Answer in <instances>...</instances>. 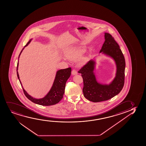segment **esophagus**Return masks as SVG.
<instances>
[{"label":"esophagus","instance_id":"obj_1","mask_svg":"<svg viewBox=\"0 0 146 146\" xmlns=\"http://www.w3.org/2000/svg\"><path fill=\"white\" fill-rule=\"evenodd\" d=\"M72 75H76L77 74H78V72H77V71L76 70H72Z\"/></svg>","mask_w":146,"mask_h":146}]
</instances>
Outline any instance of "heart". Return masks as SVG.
Here are the masks:
<instances>
[{
    "label": "heart",
    "mask_w": 146,
    "mask_h": 146,
    "mask_svg": "<svg viewBox=\"0 0 146 146\" xmlns=\"http://www.w3.org/2000/svg\"><path fill=\"white\" fill-rule=\"evenodd\" d=\"M85 49L83 47L71 48L66 52V56L68 59L72 60H76L81 57V55L84 52ZM85 62V60L83 61Z\"/></svg>",
    "instance_id": "1"
}]
</instances>
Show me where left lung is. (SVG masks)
Here are the masks:
<instances>
[{"label": "left lung", "mask_w": 146, "mask_h": 146, "mask_svg": "<svg viewBox=\"0 0 146 146\" xmlns=\"http://www.w3.org/2000/svg\"><path fill=\"white\" fill-rule=\"evenodd\" d=\"M105 40L100 53L110 56L114 59L116 65V76L109 85L98 83L94 74L95 62L90 60L79 71L83 80V95L93 102L109 100L120 92L123 87L125 78V61L123 54L115 38L110 33H105Z\"/></svg>", "instance_id": "obj_1"}]
</instances>
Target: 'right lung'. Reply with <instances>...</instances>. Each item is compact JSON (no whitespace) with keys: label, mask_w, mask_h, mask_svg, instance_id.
Listing matches in <instances>:
<instances>
[{"label":"right lung","mask_w":146,"mask_h":146,"mask_svg":"<svg viewBox=\"0 0 146 146\" xmlns=\"http://www.w3.org/2000/svg\"><path fill=\"white\" fill-rule=\"evenodd\" d=\"M31 39L27 43V44L23 48L22 50L21 51L20 55L19 56V58L25 47L28 46V45L31 42ZM18 68V62L17 64V76L20 81L21 85L22 86V83L21 82L19 78L18 72L17 71ZM71 71H72L71 68L62 69L57 71L52 88L50 89L48 94H47L44 98L39 99L33 98L27 93L22 86L23 91L25 96L30 101L33 102L34 103L37 104L38 105L42 106H51L55 105L58 103H59V102L63 98V95L65 93L66 83L67 80H68V78L70 76Z\"/></svg>","instance_id":"obj_1"}]
</instances>
